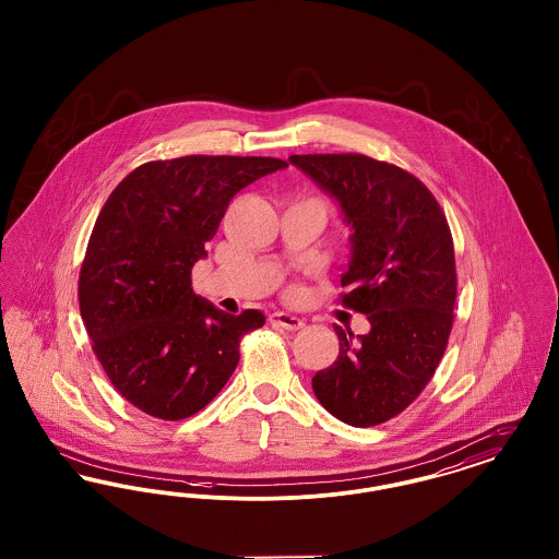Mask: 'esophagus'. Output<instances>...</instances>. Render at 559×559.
Listing matches in <instances>:
<instances>
[{"label": "esophagus", "mask_w": 559, "mask_h": 559, "mask_svg": "<svg viewBox=\"0 0 559 559\" xmlns=\"http://www.w3.org/2000/svg\"><path fill=\"white\" fill-rule=\"evenodd\" d=\"M270 324L287 329V331H299L306 322L293 314H287V312H274V314H270Z\"/></svg>", "instance_id": "esophagus-1"}]
</instances>
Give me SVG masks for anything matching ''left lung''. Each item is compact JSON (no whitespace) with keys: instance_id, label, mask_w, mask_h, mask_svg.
Masks as SVG:
<instances>
[{"instance_id":"obj_1","label":"left lung","mask_w":559,"mask_h":559,"mask_svg":"<svg viewBox=\"0 0 559 559\" xmlns=\"http://www.w3.org/2000/svg\"><path fill=\"white\" fill-rule=\"evenodd\" d=\"M352 228L344 306L371 331L333 326L337 360L312 377L320 404L347 426L371 427L417 399L447 349L456 297L451 228L408 171L367 155H292Z\"/></svg>"}]
</instances>
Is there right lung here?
<instances>
[{
    "label": "right lung",
    "mask_w": 559,
    "mask_h": 559,
    "mask_svg": "<svg viewBox=\"0 0 559 559\" xmlns=\"http://www.w3.org/2000/svg\"><path fill=\"white\" fill-rule=\"evenodd\" d=\"M285 167L272 157L148 160L110 192L81 266V319L110 383L142 413H199L237 369L240 337L264 326L260 310H217L192 292L190 272L240 188Z\"/></svg>",
    "instance_id": "right-lung-1"
}]
</instances>
